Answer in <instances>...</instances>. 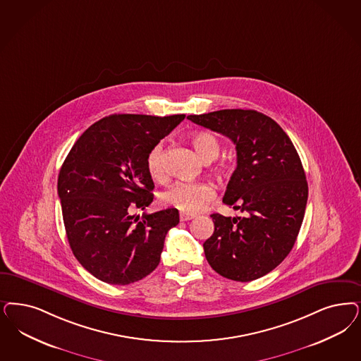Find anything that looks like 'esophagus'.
<instances>
[{
  "instance_id": "1",
  "label": "esophagus",
  "mask_w": 361,
  "mask_h": 361,
  "mask_svg": "<svg viewBox=\"0 0 361 361\" xmlns=\"http://www.w3.org/2000/svg\"><path fill=\"white\" fill-rule=\"evenodd\" d=\"M196 216L195 214H189V213H180V220L181 221H189L192 219H195Z\"/></svg>"
}]
</instances>
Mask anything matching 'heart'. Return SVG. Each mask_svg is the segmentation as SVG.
<instances>
[{
	"mask_svg": "<svg viewBox=\"0 0 361 361\" xmlns=\"http://www.w3.org/2000/svg\"><path fill=\"white\" fill-rule=\"evenodd\" d=\"M192 144L197 150L202 160L212 161L217 159L220 153L219 138L209 132H197L192 136ZM149 174L160 180L165 176L164 148L162 144L156 145L150 150L148 160ZM216 197L214 187L209 183H176L172 187L162 192L161 202L166 207H172L184 213H197L202 211Z\"/></svg>",
	"mask_w": 361,
	"mask_h": 361,
	"instance_id": "obj_1",
	"label": "heart"
}]
</instances>
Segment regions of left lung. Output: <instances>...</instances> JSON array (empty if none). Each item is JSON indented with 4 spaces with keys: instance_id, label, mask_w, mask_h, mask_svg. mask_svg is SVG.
Instances as JSON below:
<instances>
[{
    "instance_id": "obj_1",
    "label": "left lung",
    "mask_w": 361,
    "mask_h": 361,
    "mask_svg": "<svg viewBox=\"0 0 361 361\" xmlns=\"http://www.w3.org/2000/svg\"><path fill=\"white\" fill-rule=\"evenodd\" d=\"M232 140L237 166L223 202L244 217L211 214L205 257L223 277L247 283L269 274L292 250L304 219L308 184L298 150L271 117L250 109L188 116Z\"/></svg>"
}]
</instances>
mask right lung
<instances>
[{
    "mask_svg": "<svg viewBox=\"0 0 361 361\" xmlns=\"http://www.w3.org/2000/svg\"><path fill=\"white\" fill-rule=\"evenodd\" d=\"M184 118L112 114L90 125L66 156L57 183L66 237L75 259L101 281L128 286L159 265L178 211L132 212L153 201L150 150Z\"/></svg>",
    "mask_w": 361,
    "mask_h": 361,
    "instance_id": "obj_1",
    "label": "right lung"
}]
</instances>
